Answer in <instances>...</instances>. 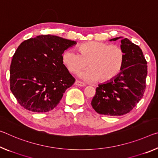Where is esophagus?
<instances>
[{
    "label": "esophagus",
    "mask_w": 158,
    "mask_h": 158,
    "mask_svg": "<svg viewBox=\"0 0 158 158\" xmlns=\"http://www.w3.org/2000/svg\"><path fill=\"white\" fill-rule=\"evenodd\" d=\"M74 84L77 85V86H86V84H85L84 83H82V82L78 81V80H77V81H75Z\"/></svg>",
    "instance_id": "1"
}]
</instances>
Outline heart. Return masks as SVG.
Instances as JSON below:
<instances>
[{"instance_id": "heart-1", "label": "heart", "mask_w": 158, "mask_h": 158, "mask_svg": "<svg viewBox=\"0 0 158 158\" xmlns=\"http://www.w3.org/2000/svg\"><path fill=\"white\" fill-rule=\"evenodd\" d=\"M79 52L67 50L62 55V60L69 72L77 73L84 67H90L79 74L87 81L102 82L110 81L121 72L125 54L123 49L117 45L104 42L89 41L80 45Z\"/></svg>"}]
</instances>
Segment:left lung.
Here are the masks:
<instances>
[{"mask_svg":"<svg viewBox=\"0 0 158 158\" xmlns=\"http://www.w3.org/2000/svg\"><path fill=\"white\" fill-rule=\"evenodd\" d=\"M121 39L125 57L121 72L116 77L98 85L91 101L92 107L101 114L120 116L128 113L140 101L146 89L147 62L139 46L128 39Z\"/></svg>","mask_w":158,"mask_h":158,"instance_id":"8db88e82","label":"left lung"}]
</instances>
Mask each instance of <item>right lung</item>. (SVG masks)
Instances as JSON below:
<instances>
[{
  "label": "right lung",
  "instance_id": "obj_1",
  "mask_svg": "<svg viewBox=\"0 0 158 158\" xmlns=\"http://www.w3.org/2000/svg\"><path fill=\"white\" fill-rule=\"evenodd\" d=\"M77 44L53 35L27 39L12 56L10 86L24 108L34 112L52 110L75 79L62 60V53Z\"/></svg>",
  "mask_w": 158,
  "mask_h": 158
}]
</instances>
